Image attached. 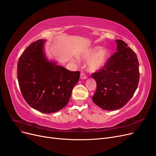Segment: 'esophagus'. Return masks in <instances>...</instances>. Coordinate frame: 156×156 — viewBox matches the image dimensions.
Returning a JSON list of instances; mask_svg holds the SVG:
<instances>
[{
  "label": "esophagus",
  "instance_id": "esophagus-1",
  "mask_svg": "<svg viewBox=\"0 0 156 156\" xmlns=\"http://www.w3.org/2000/svg\"><path fill=\"white\" fill-rule=\"evenodd\" d=\"M80 78H81V79H86V78H87V76L85 74V73L82 72L80 74Z\"/></svg>",
  "mask_w": 156,
  "mask_h": 156
}]
</instances>
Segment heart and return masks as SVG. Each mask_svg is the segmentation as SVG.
Segmentation results:
<instances>
[{
  "instance_id": "obj_1",
  "label": "heart",
  "mask_w": 156,
  "mask_h": 156,
  "mask_svg": "<svg viewBox=\"0 0 156 156\" xmlns=\"http://www.w3.org/2000/svg\"><path fill=\"white\" fill-rule=\"evenodd\" d=\"M110 56V52L107 49H101L100 46H95L86 50L82 55L83 59L88 60L87 66L91 71L101 69L106 62Z\"/></svg>"
}]
</instances>
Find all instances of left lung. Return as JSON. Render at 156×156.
Wrapping results in <instances>:
<instances>
[{
    "mask_svg": "<svg viewBox=\"0 0 156 156\" xmlns=\"http://www.w3.org/2000/svg\"><path fill=\"white\" fill-rule=\"evenodd\" d=\"M115 41L117 51L102 68L91 74L97 83L92 100L105 110H119L124 106L133 96L140 79L136 53L123 41Z\"/></svg>",
    "mask_w": 156,
    "mask_h": 156,
    "instance_id": "obj_1",
    "label": "left lung"
}]
</instances>
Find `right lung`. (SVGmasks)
I'll use <instances>...</instances> for the list:
<instances>
[{
  "mask_svg": "<svg viewBox=\"0 0 156 156\" xmlns=\"http://www.w3.org/2000/svg\"><path fill=\"white\" fill-rule=\"evenodd\" d=\"M44 39L31 43L20 57L17 77L22 96L29 106L44 113L57 112L68 103L80 71H71L46 59Z\"/></svg>",
  "mask_w": 156,
  "mask_h": 156,
  "instance_id": "1",
  "label": "right lung"
}]
</instances>
